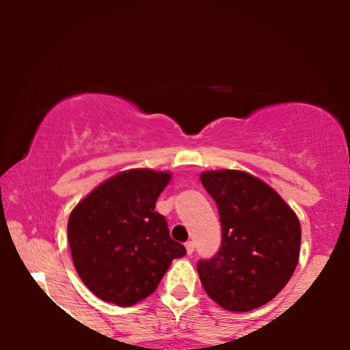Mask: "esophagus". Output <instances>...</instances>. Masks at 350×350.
Returning <instances> with one entry per match:
<instances>
[{
    "label": "esophagus",
    "mask_w": 350,
    "mask_h": 350,
    "mask_svg": "<svg viewBox=\"0 0 350 350\" xmlns=\"http://www.w3.org/2000/svg\"><path fill=\"white\" fill-rule=\"evenodd\" d=\"M186 250H187L189 255H191V253L194 252V242H191V240H189V242H186Z\"/></svg>",
    "instance_id": "esophagus-1"
}]
</instances>
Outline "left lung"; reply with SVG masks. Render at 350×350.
Listing matches in <instances>:
<instances>
[{"mask_svg": "<svg viewBox=\"0 0 350 350\" xmlns=\"http://www.w3.org/2000/svg\"><path fill=\"white\" fill-rule=\"evenodd\" d=\"M200 183L215 200L222 227L219 252L198 262L204 290L228 311L263 306L298 265V217L268 184L247 172L207 171Z\"/></svg>", "mask_w": 350, "mask_h": 350, "instance_id": "obj_1", "label": "left lung"}]
</instances>
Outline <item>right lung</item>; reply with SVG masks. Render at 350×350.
Instances as JSON below:
<instances>
[{
  "mask_svg": "<svg viewBox=\"0 0 350 350\" xmlns=\"http://www.w3.org/2000/svg\"><path fill=\"white\" fill-rule=\"evenodd\" d=\"M170 172L131 170L95 187L72 211L67 235L75 270L100 299L133 306L150 296L186 248L170 237L156 200Z\"/></svg>",
  "mask_w": 350,
  "mask_h": 350,
  "instance_id": "add662e5",
  "label": "right lung"
}]
</instances>
